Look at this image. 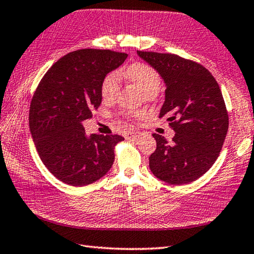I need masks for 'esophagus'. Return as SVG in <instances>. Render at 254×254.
I'll use <instances>...</instances> for the list:
<instances>
[{
    "instance_id": "obj_1",
    "label": "esophagus",
    "mask_w": 254,
    "mask_h": 254,
    "mask_svg": "<svg viewBox=\"0 0 254 254\" xmlns=\"http://www.w3.org/2000/svg\"><path fill=\"white\" fill-rule=\"evenodd\" d=\"M140 135V132L137 131H132V132H127L126 134V139L127 140H131V139H134V137H137Z\"/></svg>"
}]
</instances>
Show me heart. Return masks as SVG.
<instances>
[{
	"mask_svg": "<svg viewBox=\"0 0 254 254\" xmlns=\"http://www.w3.org/2000/svg\"><path fill=\"white\" fill-rule=\"evenodd\" d=\"M126 79L137 85L144 92V96L147 100L156 98L161 84L160 73L150 64L143 62H135L127 66L122 71ZM101 95L104 101H112L115 99L119 92V75L117 72H110L105 74L101 82ZM144 114L142 111H123L122 115L131 119H140Z\"/></svg>",
	"mask_w": 254,
	"mask_h": 254,
	"instance_id": "heart-1",
	"label": "heart"
}]
</instances>
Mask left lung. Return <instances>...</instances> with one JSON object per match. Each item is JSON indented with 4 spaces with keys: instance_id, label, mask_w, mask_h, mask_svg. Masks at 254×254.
<instances>
[{
    "instance_id": "1",
    "label": "left lung",
    "mask_w": 254,
    "mask_h": 254,
    "mask_svg": "<svg viewBox=\"0 0 254 254\" xmlns=\"http://www.w3.org/2000/svg\"><path fill=\"white\" fill-rule=\"evenodd\" d=\"M137 54L165 82L160 118L168 117L175 132L171 143L153 133L156 149L149 158L151 171L170 184L195 181L218 159L228 133L229 114L218 82L203 65L177 54Z\"/></svg>"
}]
</instances>
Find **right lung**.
I'll return each instance as SVG.
<instances>
[{
	"label": "right lung",
	"mask_w": 254,
	"mask_h": 254,
	"mask_svg": "<svg viewBox=\"0 0 254 254\" xmlns=\"http://www.w3.org/2000/svg\"><path fill=\"white\" fill-rule=\"evenodd\" d=\"M127 53L82 49L61 58L45 73L33 94L29 123L43 164L72 187L98 181L114 161L118 134L86 135L82 121L100 107L101 82L119 67Z\"/></svg>",
	"instance_id": "1"
}]
</instances>
